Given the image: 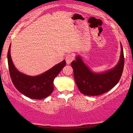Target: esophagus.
<instances>
[{
  "mask_svg": "<svg viewBox=\"0 0 133 133\" xmlns=\"http://www.w3.org/2000/svg\"><path fill=\"white\" fill-rule=\"evenodd\" d=\"M74 59H75V57H74L73 55H71V54L68 55L66 57V61L67 64H70L71 62L73 61Z\"/></svg>",
  "mask_w": 133,
  "mask_h": 133,
  "instance_id": "34e87169",
  "label": "esophagus"
}]
</instances>
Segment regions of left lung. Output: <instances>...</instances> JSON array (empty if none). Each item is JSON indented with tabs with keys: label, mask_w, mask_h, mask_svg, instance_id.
Returning a JSON list of instances; mask_svg holds the SVG:
<instances>
[{
	"label": "left lung",
	"mask_w": 133,
	"mask_h": 133,
	"mask_svg": "<svg viewBox=\"0 0 133 133\" xmlns=\"http://www.w3.org/2000/svg\"><path fill=\"white\" fill-rule=\"evenodd\" d=\"M124 57L121 44L120 58L112 69L103 73H95L86 66L80 56L71 62L74 77L80 91L87 96H98L111 90L118 83L122 75Z\"/></svg>",
	"instance_id": "left-lung-1"
}]
</instances>
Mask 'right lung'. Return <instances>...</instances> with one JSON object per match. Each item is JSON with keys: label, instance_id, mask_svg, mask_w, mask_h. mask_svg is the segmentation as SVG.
I'll use <instances>...</instances> for the list:
<instances>
[{"label": "right lung", "instance_id": "obj_1", "mask_svg": "<svg viewBox=\"0 0 133 133\" xmlns=\"http://www.w3.org/2000/svg\"><path fill=\"white\" fill-rule=\"evenodd\" d=\"M10 46L8 53V66L11 79L16 88L22 94L32 99L39 100L48 97L53 91L54 79L66 66L65 60L41 75L28 76L17 70L13 64Z\"/></svg>", "mask_w": 133, "mask_h": 133}]
</instances>
